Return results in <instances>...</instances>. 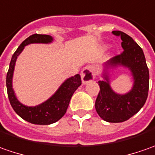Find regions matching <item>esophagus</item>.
I'll use <instances>...</instances> for the list:
<instances>
[{"label":"esophagus","mask_w":155,"mask_h":155,"mask_svg":"<svg viewBox=\"0 0 155 155\" xmlns=\"http://www.w3.org/2000/svg\"><path fill=\"white\" fill-rule=\"evenodd\" d=\"M96 75V68L94 66L92 65H88L87 67L83 68L81 71V81L83 84L89 82L94 81V78Z\"/></svg>","instance_id":"obj_1"}]
</instances>
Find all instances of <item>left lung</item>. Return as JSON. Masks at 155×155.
I'll return each instance as SVG.
<instances>
[{"label": "left lung", "instance_id": "obj_1", "mask_svg": "<svg viewBox=\"0 0 155 155\" xmlns=\"http://www.w3.org/2000/svg\"><path fill=\"white\" fill-rule=\"evenodd\" d=\"M121 36L124 52L103 64L101 73L103 80L95 102V109L103 120L109 123H121L136 114L144 105L149 88V72L143 51L133 38L120 31H113ZM119 67L131 72L133 79L132 87L125 94H117L110 86V78L114 70Z\"/></svg>", "mask_w": 155, "mask_h": 155}]
</instances>
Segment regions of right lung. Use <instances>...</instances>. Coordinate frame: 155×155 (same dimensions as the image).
<instances>
[{"label": "right lung", "mask_w": 155, "mask_h": 155, "mask_svg": "<svg viewBox=\"0 0 155 155\" xmlns=\"http://www.w3.org/2000/svg\"><path fill=\"white\" fill-rule=\"evenodd\" d=\"M54 41V38L50 35L33 34L27 38L19 46L17 51L14 52L10 61L9 69L7 74V89L10 104L14 111L21 118L33 124L48 125L54 124L67 111L70 99L74 93L81 85V80L79 74L66 79L55 94L51 96L45 102L35 106H28L22 104L17 99L13 87V78L15 68V63L18 56L24 51L25 47L31 44H44L49 45Z\"/></svg>", "instance_id": "obj_1"}]
</instances>
